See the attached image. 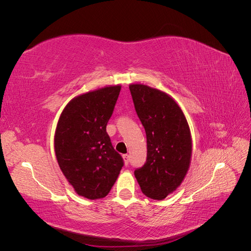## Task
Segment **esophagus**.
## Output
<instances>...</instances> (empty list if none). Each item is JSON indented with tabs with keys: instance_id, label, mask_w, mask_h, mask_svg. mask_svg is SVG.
<instances>
[{
	"instance_id": "obj_1",
	"label": "esophagus",
	"mask_w": 251,
	"mask_h": 251,
	"mask_svg": "<svg viewBox=\"0 0 251 251\" xmlns=\"http://www.w3.org/2000/svg\"><path fill=\"white\" fill-rule=\"evenodd\" d=\"M124 160H125V164H126V165H127V164H128V162H130V156H128L127 154L124 155Z\"/></svg>"
}]
</instances>
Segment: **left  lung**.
<instances>
[{"instance_id":"obj_1","label":"left lung","mask_w":251,"mask_h":251,"mask_svg":"<svg viewBox=\"0 0 251 251\" xmlns=\"http://www.w3.org/2000/svg\"><path fill=\"white\" fill-rule=\"evenodd\" d=\"M128 88L148 144L147 161L134 175L144 195L162 200L181 184L188 171L189 126L177 102L166 93L144 85Z\"/></svg>"}]
</instances>
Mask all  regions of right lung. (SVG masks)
Here are the masks:
<instances>
[{"label":"right lung","mask_w":251,"mask_h":251,"mask_svg":"<svg viewBox=\"0 0 251 251\" xmlns=\"http://www.w3.org/2000/svg\"><path fill=\"white\" fill-rule=\"evenodd\" d=\"M120 86L79 95L66 105L57 123L54 150L60 170L79 196H107L125 164L114 150L107 125Z\"/></svg>","instance_id":"obj_1"}]
</instances>
